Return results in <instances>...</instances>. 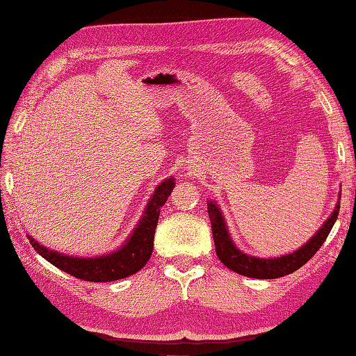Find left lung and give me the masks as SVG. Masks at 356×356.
<instances>
[{
  "instance_id": "obj_1",
  "label": "left lung",
  "mask_w": 356,
  "mask_h": 356,
  "mask_svg": "<svg viewBox=\"0 0 356 356\" xmlns=\"http://www.w3.org/2000/svg\"><path fill=\"white\" fill-rule=\"evenodd\" d=\"M338 211L339 204L337 205L330 218L325 220V224L319 228V232L304 247L299 248L298 252L281 257H273V259H259V257L248 256L238 250L227 232V225L224 218H222L219 207L216 205V202H208V216H210L211 220L216 253H218L220 262L229 270L236 271V273L256 277V280H275V277H282L301 268L321 248L333 224L337 222Z\"/></svg>"
}]
</instances>
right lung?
Segmentation results:
<instances>
[{"mask_svg": "<svg viewBox=\"0 0 356 356\" xmlns=\"http://www.w3.org/2000/svg\"><path fill=\"white\" fill-rule=\"evenodd\" d=\"M174 185H176V182L171 177L166 179L165 182L156 188L148 207H146L143 218L138 222L134 233L131 234V238L120 250L108 256L90 257V259L69 257L40 245L31 236H27V238L31 239L32 247L46 261L51 262L57 268L66 271V273L72 275L74 277L89 282H109L122 280V277L131 276L137 273L138 270H142L151 257L160 208L165 205L166 199L170 197Z\"/></svg>", "mask_w": 356, "mask_h": 356, "instance_id": "obj_1", "label": "right lung"}]
</instances>
